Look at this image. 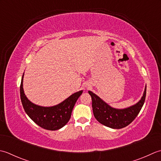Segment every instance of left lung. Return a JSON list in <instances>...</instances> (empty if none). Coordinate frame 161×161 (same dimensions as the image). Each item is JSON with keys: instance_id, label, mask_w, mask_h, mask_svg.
<instances>
[{"instance_id": "left-lung-1", "label": "left lung", "mask_w": 161, "mask_h": 161, "mask_svg": "<svg viewBox=\"0 0 161 161\" xmlns=\"http://www.w3.org/2000/svg\"><path fill=\"white\" fill-rule=\"evenodd\" d=\"M147 86L141 99L136 104L124 109H117L110 106L105 101L93 93L88 91L92 101V110L94 117L103 125L114 129H122L129 125L136 119L145 103Z\"/></svg>"}]
</instances>
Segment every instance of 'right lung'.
<instances>
[{
  "label": "right lung",
  "mask_w": 161,
  "mask_h": 161,
  "mask_svg": "<svg viewBox=\"0 0 161 161\" xmlns=\"http://www.w3.org/2000/svg\"><path fill=\"white\" fill-rule=\"evenodd\" d=\"M24 74L21 78L20 94L21 103L26 114L35 123L44 129L55 130L63 127L70 119L72 110L78 97L83 93V90L71 94L56 106L51 107L37 106L29 101L24 94L23 88Z\"/></svg>",
  "instance_id": "add662e5"
}]
</instances>
